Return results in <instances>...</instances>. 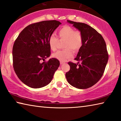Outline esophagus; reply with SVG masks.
I'll list each match as a JSON object with an SVG mask.
<instances>
[{
    "label": "esophagus",
    "mask_w": 121,
    "mask_h": 121,
    "mask_svg": "<svg viewBox=\"0 0 121 121\" xmlns=\"http://www.w3.org/2000/svg\"><path fill=\"white\" fill-rule=\"evenodd\" d=\"M65 63L64 62H63V61H60V64L61 65H62V64H64Z\"/></svg>",
    "instance_id": "obj_1"
}]
</instances>
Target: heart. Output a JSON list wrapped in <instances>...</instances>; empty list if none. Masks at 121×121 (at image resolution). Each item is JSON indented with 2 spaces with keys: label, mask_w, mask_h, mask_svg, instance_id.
Here are the masks:
<instances>
[{
  "label": "heart",
  "mask_w": 121,
  "mask_h": 121,
  "mask_svg": "<svg viewBox=\"0 0 121 121\" xmlns=\"http://www.w3.org/2000/svg\"><path fill=\"white\" fill-rule=\"evenodd\" d=\"M59 37L65 40L64 44L65 49L60 50L53 54L54 58L61 61H65L73 56V51L77 52L81 48L83 44V38L79 31H75L73 27L64 26L58 31ZM58 39L54 34L49 36L48 39L49 46L52 51L56 49V45Z\"/></svg>",
  "instance_id": "1"
}]
</instances>
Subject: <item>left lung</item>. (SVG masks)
Instances as JSON below:
<instances>
[{"label": "left lung", "mask_w": 121, "mask_h": 121, "mask_svg": "<svg viewBox=\"0 0 121 121\" xmlns=\"http://www.w3.org/2000/svg\"><path fill=\"white\" fill-rule=\"evenodd\" d=\"M67 22L80 31L83 44L75 58L78 63H68L70 70L66 73V78L73 87L88 88L103 75L108 60L106 43L101 34L89 25L70 20Z\"/></svg>", "instance_id": "obj_1"}]
</instances>
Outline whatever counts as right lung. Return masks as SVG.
Wrapping results in <instances>:
<instances>
[{
  "instance_id": "add662e5",
  "label": "right lung",
  "mask_w": 121,
  "mask_h": 121,
  "mask_svg": "<svg viewBox=\"0 0 121 121\" xmlns=\"http://www.w3.org/2000/svg\"><path fill=\"white\" fill-rule=\"evenodd\" d=\"M61 23L46 20L28 25L15 41L13 48V67L18 78L25 85L39 88L50 83L60 63L52 58L48 45L49 36Z\"/></svg>"
}]
</instances>
